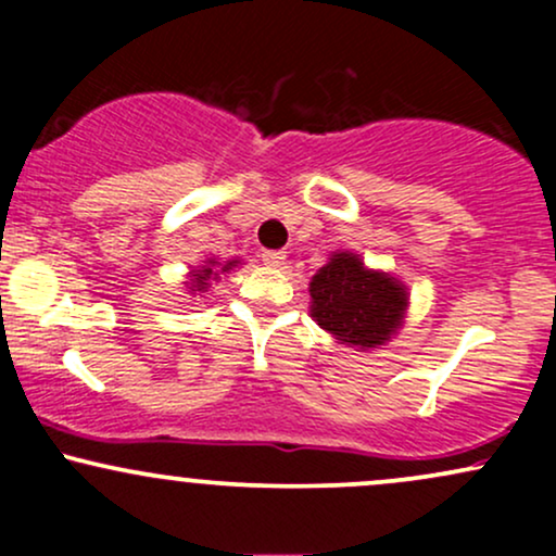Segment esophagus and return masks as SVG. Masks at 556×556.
I'll return each instance as SVG.
<instances>
[{
    "label": "esophagus",
    "mask_w": 556,
    "mask_h": 556,
    "mask_svg": "<svg viewBox=\"0 0 556 556\" xmlns=\"http://www.w3.org/2000/svg\"><path fill=\"white\" fill-rule=\"evenodd\" d=\"M264 264H269V266H282L285 264V251H264Z\"/></svg>",
    "instance_id": "34e87169"
}]
</instances>
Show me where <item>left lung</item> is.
<instances>
[{"label":"left lung","mask_w":556,"mask_h":556,"mask_svg":"<svg viewBox=\"0 0 556 556\" xmlns=\"http://www.w3.org/2000/svg\"><path fill=\"white\" fill-rule=\"evenodd\" d=\"M311 316L350 348H379L402 327L407 287L387 271L363 266L355 253L329 258L311 279Z\"/></svg>","instance_id":"1"}]
</instances>
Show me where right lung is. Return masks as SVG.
<instances>
[{
    "label": "right lung",
    "mask_w": 556,
    "mask_h": 556,
    "mask_svg": "<svg viewBox=\"0 0 556 556\" xmlns=\"http://www.w3.org/2000/svg\"><path fill=\"white\" fill-rule=\"evenodd\" d=\"M238 264H240V261H225V264H219L216 258H208L206 264L201 266V269L190 271V282H185V285H188V292H190V295H198V292H208V287H212V279H219V273L215 271L216 268L225 274Z\"/></svg>",
    "instance_id": "add662e5"
}]
</instances>
